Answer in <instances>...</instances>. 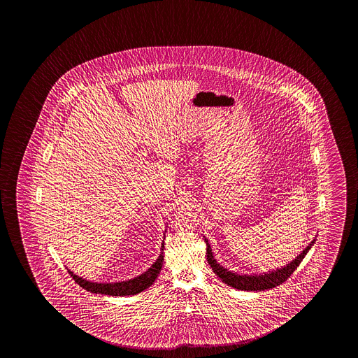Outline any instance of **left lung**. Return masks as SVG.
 Returning <instances> with one entry per match:
<instances>
[{"mask_svg":"<svg viewBox=\"0 0 358 358\" xmlns=\"http://www.w3.org/2000/svg\"><path fill=\"white\" fill-rule=\"evenodd\" d=\"M205 242L206 246H207L206 248L207 261L211 266L212 271L222 280L223 283H226L229 287L241 289V291H256L257 292V291H264V289H270L275 286H280L281 283L286 281L288 277L292 275L293 271L296 270L299 264L302 262V259L310 251V247L313 246V243L316 242V238L310 241V245L306 247L297 257L292 259V262H289L286 266H282L281 268H275V270L264 272V273H252V275H241L234 271L224 268L223 266L217 262L207 238H205Z\"/></svg>","mask_w":358,"mask_h":358,"instance_id":"left-lung-1","label":"left lung"}]
</instances>
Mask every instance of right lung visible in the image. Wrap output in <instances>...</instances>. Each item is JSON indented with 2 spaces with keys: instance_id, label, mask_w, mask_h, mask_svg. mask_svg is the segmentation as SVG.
<instances>
[{
  "instance_id": "1",
  "label": "right lung",
  "mask_w": 358,
  "mask_h": 358,
  "mask_svg": "<svg viewBox=\"0 0 358 358\" xmlns=\"http://www.w3.org/2000/svg\"><path fill=\"white\" fill-rule=\"evenodd\" d=\"M164 245H161V253L156 262L143 272L142 275H137L135 278H131L127 281L121 282H94L87 281L80 275H75L72 271L69 270V273L72 278L86 291L91 293H99V294H108V296H134L137 293L145 291L150 286H152L153 282L159 277V272L164 266Z\"/></svg>"
}]
</instances>
